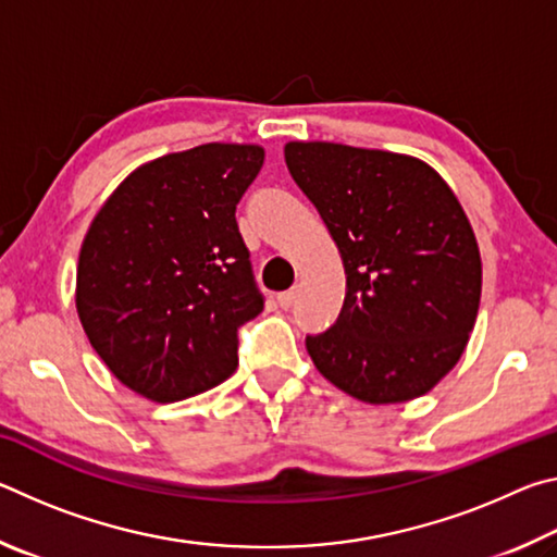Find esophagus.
I'll return each instance as SVG.
<instances>
[{"label": "esophagus", "mask_w": 557, "mask_h": 557, "mask_svg": "<svg viewBox=\"0 0 557 557\" xmlns=\"http://www.w3.org/2000/svg\"><path fill=\"white\" fill-rule=\"evenodd\" d=\"M295 297H297V292H295V289H285V292H280V295H277V305H280L282 309H289L292 305H295Z\"/></svg>", "instance_id": "1"}]
</instances>
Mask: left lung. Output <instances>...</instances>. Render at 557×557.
<instances>
[{"instance_id":"8db88e82","label":"left lung","mask_w":557,"mask_h":557,"mask_svg":"<svg viewBox=\"0 0 557 557\" xmlns=\"http://www.w3.org/2000/svg\"><path fill=\"white\" fill-rule=\"evenodd\" d=\"M285 162L346 272L336 324L307 336L317 371L361 403L420 398L455 369L476 322L482 258L465 209L408 154L287 143Z\"/></svg>"}]
</instances>
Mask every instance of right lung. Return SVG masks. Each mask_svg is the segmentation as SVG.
<instances>
[{"mask_svg":"<svg viewBox=\"0 0 557 557\" xmlns=\"http://www.w3.org/2000/svg\"><path fill=\"white\" fill-rule=\"evenodd\" d=\"M265 149L209 143L137 166L81 245L75 309L110 373L174 403L238 366V329L262 312L235 223Z\"/></svg>","mask_w":557,"mask_h":557,"instance_id":"add662e5","label":"right lung"}]
</instances>
